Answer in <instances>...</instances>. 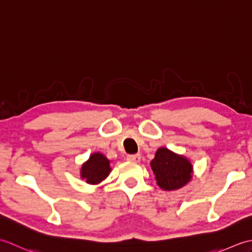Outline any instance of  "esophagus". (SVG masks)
I'll return each mask as SVG.
<instances>
[{"instance_id": "esophagus-1", "label": "esophagus", "mask_w": 252, "mask_h": 252, "mask_svg": "<svg viewBox=\"0 0 252 252\" xmlns=\"http://www.w3.org/2000/svg\"><path fill=\"white\" fill-rule=\"evenodd\" d=\"M126 159L129 160V161H134L137 162L141 160V155L140 154H134V155H127Z\"/></svg>"}]
</instances>
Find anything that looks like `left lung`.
Returning <instances> with one entry per match:
<instances>
[{"label": "left lung", "mask_w": 252, "mask_h": 252, "mask_svg": "<svg viewBox=\"0 0 252 252\" xmlns=\"http://www.w3.org/2000/svg\"><path fill=\"white\" fill-rule=\"evenodd\" d=\"M151 167L156 175L157 184L165 190L179 189L191 179V164L183 156L167 148H159Z\"/></svg>", "instance_id": "left-lung-1"}]
</instances>
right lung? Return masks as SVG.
I'll return each instance as SVG.
<instances>
[{
  "label": "right lung",
  "mask_w": 252,
  "mask_h": 252,
  "mask_svg": "<svg viewBox=\"0 0 252 252\" xmlns=\"http://www.w3.org/2000/svg\"><path fill=\"white\" fill-rule=\"evenodd\" d=\"M111 171L109 160L104 155L96 153L82 165L81 176L90 184H97L103 181Z\"/></svg>",
  "instance_id": "1"
}]
</instances>
